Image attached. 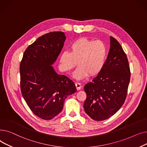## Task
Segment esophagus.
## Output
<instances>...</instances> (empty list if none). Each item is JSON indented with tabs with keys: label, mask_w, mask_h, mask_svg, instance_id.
Segmentation results:
<instances>
[{
	"label": "esophagus",
	"mask_w": 147,
	"mask_h": 147,
	"mask_svg": "<svg viewBox=\"0 0 147 147\" xmlns=\"http://www.w3.org/2000/svg\"><path fill=\"white\" fill-rule=\"evenodd\" d=\"M75 86H76V89H77V90H80L81 88V84L79 83V82H76L75 83Z\"/></svg>",
	"instance_id": "esophagus-1"
}]
</instances>
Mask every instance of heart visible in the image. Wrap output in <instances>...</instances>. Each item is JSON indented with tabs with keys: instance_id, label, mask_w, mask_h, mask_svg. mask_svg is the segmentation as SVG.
Returning a JSON list of instances; mask_svg holds the SVG:
<instances>
[{
	"instance_id": "b5f03b06",
	"label": "heart",
	"mask_w": 147,
	"mask_h": 147,
	"mask_svg": "<svg viewBox=\"0 0 147 147\" xmlns=\"http://www.w3.org/2000/svg\"><path fill=\"white\" fill-rule=\"evenodd\" d=\"M107 59V48L101 40H93L86 37L76 39L70 45V52L63 51L60 57V69L69 74L76 66L74 72L77 80L84 78L88 75L94 76L103 69Z\"/></svg>"
}]
</instances>
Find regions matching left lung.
<instances>
[{
  "label": "left lung",
  "instance_id": "left-lung-1",
  "mask_svg": "<svg viewBox=\"0 0 147 147\" xmlns=\"http://www.w3.org/2000/svg\"><path fill=\"white\" fill-rule=\"evenodd\" d=\"M129 61L120 43L110 37V48L102 71L85 85L86 113L96 121L108 119L120 109L126 99L130 82Z\"/></svg>",
  "mask_w": 147,
  "mask_h": 147
}]
</instances>
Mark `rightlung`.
Segmentation results:
<instances>
[{"instance_id":"1","label":"right lung","mask_w":147,"mask_h":147,"mask_svg":"<svg viewBox=\"0 0 147 147\" xmlns=\"http://www.w3.org/2000/svg\"><path fill=\"white\" fill-rule=\"evenodd\" d=\"M62 32H50L38 38L27 48L20 66L22 94L34 115L51 120L63 108L66 97L76 92L74 82L59 75L52 66L66 40Z\"/></svg>"}]
</instances>
